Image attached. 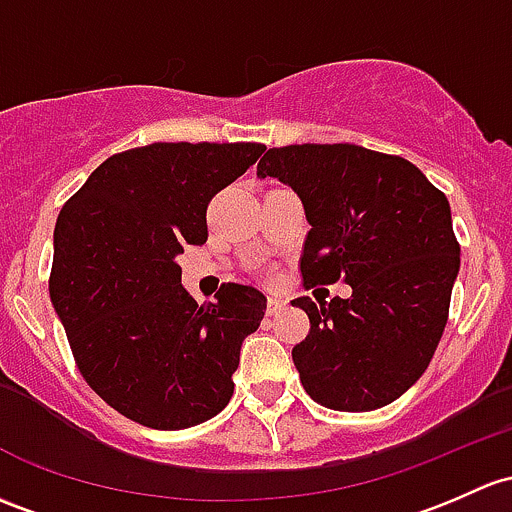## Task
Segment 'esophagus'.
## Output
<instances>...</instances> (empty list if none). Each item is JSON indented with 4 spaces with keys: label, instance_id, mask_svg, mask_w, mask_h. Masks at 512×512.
<instances>
[{
    "label": "esophagus",
    "instance_id": "obj_1",
    "mask_svg": "<svg viewBox=\"0 0 512 512\" xmlns=\"http://www.w3.org/2000/svg\"><path fill=\"white\" fill-rule=\"evenodd\" d=\"M287 309V301L279 299V297H270L267 299V316H277Z\"/></svg>",
    "mask_w": 512,
    "mask_h": 512
}]
</instances>
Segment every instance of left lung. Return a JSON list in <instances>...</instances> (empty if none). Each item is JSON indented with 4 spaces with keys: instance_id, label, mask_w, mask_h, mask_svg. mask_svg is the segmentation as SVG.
<instances>
[{
    "instance_id": "obj_1",
    "label": "left lung",
    "mask_w": 512,
    "mask_h": 512,
    "mask_svg": "<svg viewBox=\"0 0 512 512\" xmlns=\"http://www.w3.org/2000/svg\"><path fill=\"white\" fill-rule=\"evenodd\" d=\"M257 176L304 203V289L338 279L353 289L328 304L292 301L311 324L292 351L301 385L328 410L390 405L422 378L449 319L461 262L449 201L412 161L355 144L270 149Z\"/></svg>"
}]
</instances>
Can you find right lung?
Wrapping results in <instances>:
<instances>
[{"label":"right lung","instance_id":"add662e5","mask_svg":"<svg viewBox=\"0 0 512 512\" xmlns=\"http://www.w3.org/2000/svg\"><path fill=\"white\" fill-rule=\"evenodd\" d=\"M265 144L154 142L112 154L61 208L48 292L85 383L152 429L206 422L233 397L267 297L228 282L196 304L176 255L208 240L206 211Z\"/></svg>","mask_w":512,"mask_h":512}]
</instances>
